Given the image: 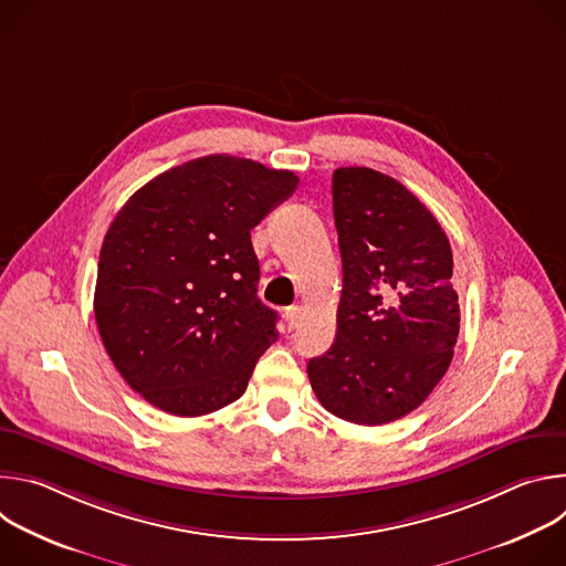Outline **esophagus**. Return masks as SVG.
<instances>
[{
  "label": "esophagus",
  "mask_w": 566,
  "mask_h": 566,
  "mask_svg": "<svg viewBox=\"0 0 566 566\" xmlns=\"http://www.w3.org/2000/svg\"><path fill=\"white\" fill-rule=\"evenodd\" d=\"M300 315H302V308H300V306H289V308L284 311V317H286V327H289V329H295V327H297Z\"/></svg>",
  "instance_id": "1"
}]
</instances>
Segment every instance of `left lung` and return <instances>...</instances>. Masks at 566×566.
Segmentation results:
<instances>
[{"mask_svg": "<svg viewBox=\"0 0 566 566\" xmlns=\"http://www.w3.org/2000/svg\"><path fill=\"white\" fill-rule=\"evenodd\" d=\"M343 258L336 343L306 365L327 412L382 426L417 410L452 363L459 295L434 214L371 168L334 172Z\"/></svg>", "mask_w": 566, "mask_h": 566, "instance_id": "obj_1", "label": "left lung"}]
</instances>
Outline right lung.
<instances>
[{
  "label": "right lung",
  "mask_w": 566,
  "mask_h": 566,
  "mask_svg": "<svg viewBox=\"0 0 566 566\" xmlns=\"http://www.w3.org/2000/svg\"><path fill=\"white\" fill-rule=\"evenodd\" d=\"M300 179L251 158L210 154L158 175L114 217L94 295L103 345L154 408L217 412L247 391L277 340L258 297L251 230Z\"/></svg>",
  "instance_id": "add662e5"
}]
</instances>
